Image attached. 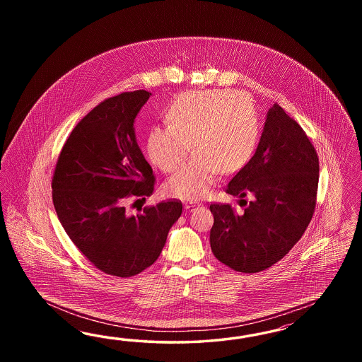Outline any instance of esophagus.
<instances>
[{
	"instance_id": "34e87169",
	"label": "esophagus",
	"mask_w": 362,
	"mask_h": 362,
	"mask_svg": "<svg viewBox=\"0 0 362 362\" xmlns=\"http://www.w3.org/2000/svg\"><path fill=\"white\" fill-rule=\"evenodd\" d=\"M199 207H203V204L202 203H195V202H189V203L185 204V209L187 211H192V209H199Z\"/></svg>"
}]
</instances>
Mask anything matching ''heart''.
<instances>
[{"label":"heart","instance_id":"heart-1","mask_svg":"<svg viewBox=\"0 0 362 362\" xmlns=\"http://www.w3.org/2000/svg\"><path fill=\"white\" fill-rule=\"evenodd\" d=\"M168 126L153 127L147 139L150 160L165 173L175 171L188 144L194 158L165 183L168 197H206L216 175L233 174L252 158L260 122L252 99L230 90L186 93L165 111Z\"/></svg>","mask_w":362,"mask_h":362}]
</instances>
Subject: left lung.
I'll use <instances>...</instances> for the list:
<instances>
[{
  "instance_id": "1",
  "label": "left lung",
  "mask_w": 362,
  "mask_h": 362,
  "mask_svg": "<svg viewBox=\"0 0 362 362\" xmlns=\"http://www.w3.org/2000/svg\"><path fill=\"white\" fill-rule=\"evenodd\" d=\"M318 156L305 132L277 103L268 110L263 134L250 162L226 192L241 197L243 212L211 203L209 232L215 257L243 274H256L281 260L310 223L316 209ZM252 194L248 204L242 197Z\"/></svg>"
}]
</instances>
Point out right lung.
<instances>
[{"label": "right lung", "instance_id": "add662e5", "mask_svg": "<svg viewBox=\"0 0 362 362\" xmlns=\"http://www.w3.org/2000/svg\"><path fill=\"white\" fill-rule=\"evenodd\" d=\"M150 95L136 90L102 100L69 135L52 180L55 212L69 238L95 268L118 277L156 262L183 209L173 199L126 214L129 200H146L155 186L134 132Z\"/></svg>", "mask_w": 362, "mask_h": 362}]
</instances>
